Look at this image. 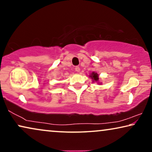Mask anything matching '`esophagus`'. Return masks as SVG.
Listing matches in <instances>:
<instances>
[{
    "label": "esophagus",
    "instance_id": "34e87169",
    "mask_svg": "<svg viewBox=\"0 0 152 152\" xmlns=\"http://www.w3.org/2000/svg\"><path fill=\"white\" fill-rule=\"evenodd\" d=\"M75 71L76 72H79L80 71V68L79 67V66H76L75 67Z\"/></svg>",
    "mask_w": 152,
    "mask_h": 152
}]
</instances>
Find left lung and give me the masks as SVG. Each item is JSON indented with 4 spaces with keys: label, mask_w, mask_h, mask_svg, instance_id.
Instances as JSON below:
<instances>
[{
    "label": "left lung",
    "mask_w": 152,
    "mask_h": 152,
    "mask_svg": "<svg viewBox=\"0 0 152 152\" xmlns=\"http://www.w3.org/2000/svg\"><path fill=\"white\" fill-rule=\"evenodd\" d=\"M90 77L93 79V81H95V82H97L99 80V76H98V75H97V73H96V72H93L90 75Z\"/></svg>",
    "instance_id": "obj_1"
}]
</instances>
